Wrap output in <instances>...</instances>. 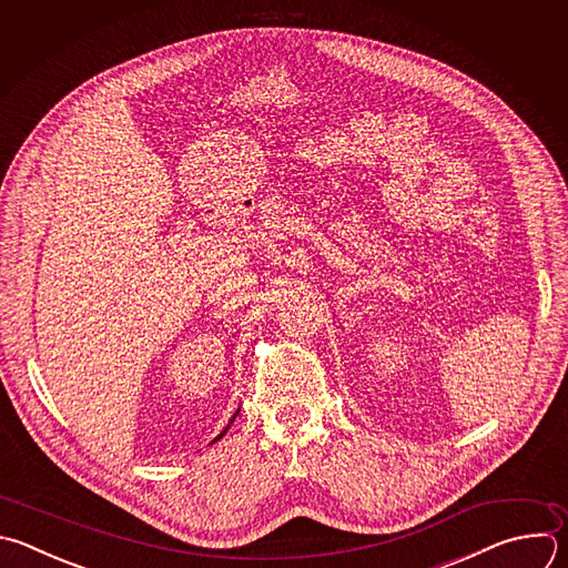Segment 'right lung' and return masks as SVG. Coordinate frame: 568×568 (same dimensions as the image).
<instances>
[{
  "mask_svg": "<svg viewBox=\"0 0 568 568\" xmlns=\"http://www.w3.org/2000/svg\"><path fill=\"white\" fill-rule=\"evenodd\" d=\"M236 415H239V413H236ZM236 415H234V419H236ZM227 430H230V426H227V428H225V430H223V433H221V435H219V437H216V439H221V437H223V435H225V433H227ZM216 439H214V442H216Z\"/></svg>",
  "mask_w": 568,
  "mask_h": 568,
  "instance_id": "right-lung-1",
  "label": "right lung"
}]
</instances>
